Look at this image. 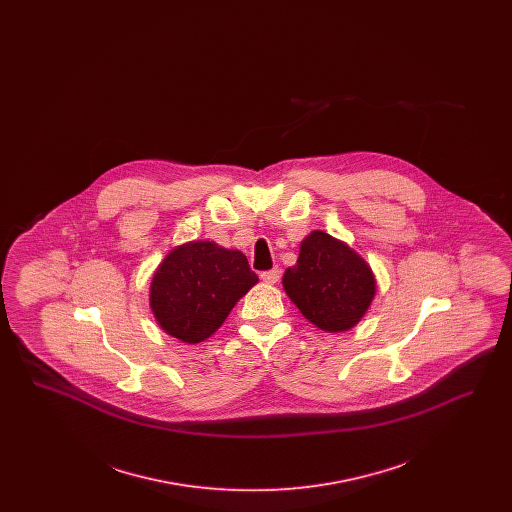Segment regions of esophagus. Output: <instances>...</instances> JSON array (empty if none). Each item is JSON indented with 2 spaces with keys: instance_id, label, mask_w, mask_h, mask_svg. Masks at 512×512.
<instances>
[{
  "instance_id": "1",
  "label": "esophagus",
  "mask_w": 512,
  "mask_h": 512,
  "mask_svg": "<svg viewBox=\"0 0 512 512\" xmlns=\"http://www.w3.org/2000/svg\"><path fill=\"white\" fill-rule=\"evenodd\" d=\"M261 280L267 282V284H276L280 280V268H270V270H263L261 274Z\"/></svg>"
}]
</instances>
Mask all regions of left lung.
<instances>
[{"instance_id": "1", "label": "left lung", "mask_w": 512, "mask_h": 512, "mask_svg": "<svg viewBox=\"0 0 512 512\" xmlns=\"http://www.w3.org/2000/svg\"><path fill=\"white\" fill-rule=\"evenodd\" d=\"M282 284L301 315L326 332L353 328L376 292L365 259L320 230L301 242L297 265L286 270Z\"/></svg>"}]
</instances>
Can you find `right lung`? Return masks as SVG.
<instances>
[{
  "label": "right lung",
  "mask_w": 512,
  "mask_h": 512,
  "mask_svg": "<svg viewBox=\"0 0 512 512\" xmlns=\"http://www.w3.org/2000/svg\"><path fill=\"white\" fill-rule=\"evenodd\" d=\"M257 282L244 253L213 242H190L176 247L157 268L149 303L167 334L199 343L220 328Z\"/></svg>",
  "instance_id": "obj_1"
}]
</instances>
